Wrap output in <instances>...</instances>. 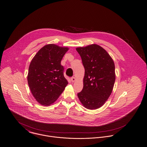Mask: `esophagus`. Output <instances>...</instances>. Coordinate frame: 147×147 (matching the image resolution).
I'll use <instances>...</instances> for the list:
<instances>
[{
    "instance_id": "1",
    "label": "esophagus",
    "mask_w": 147,
    "mask_h": 147,
    "mask_svg": "<svg viewBox=\"0 0 147 147\" xmlns=\"http://www.w3.org/2000/svg\"><path fill=\"white\" fill-rule=\"evenodd\" d=\"M76 79L75 77H71V81L72 82H74L76 81Z\"/></svg>"
}]
</instances>
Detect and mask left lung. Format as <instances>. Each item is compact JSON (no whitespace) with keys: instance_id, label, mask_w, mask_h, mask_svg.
I'll return each mask as SVG.
<instances>
[{"instance_id":"8db88e82","label":"left lung","mask_w":147,"mask_h":147,"mask_svg":"<svg viewBox=\"0 0 147 147\" xmlns=\"http://www.w3.org/2000/svg\"><path fill=\"white\" fill-rule=\"evenodd\" d=\"M76 50L85 69L83 88L78 96L85 108L97 109L105 104L112 92L116 79L114 62L105 49L96 44Z\"/></svg>"}]
</instances>
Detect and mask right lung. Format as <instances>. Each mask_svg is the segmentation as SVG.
<instances>
[{
    "label": "right lung",
    "mask_w": 147,
    "mask_h": 147,
    "mask_svg": "<svg viewBox=\"0 0 147 147\" xmlns=\"http://www.w3.org/2000/svg\"><path fill=\"white\" fill-rule=\"evenodd\" d=\"M69 48L55 44L45 45L32 58L28 68V86L41 105L54 103L68 84L61 62Z\"/></svg>",
    "instance_id": "obj_1"
}]
</instances>
